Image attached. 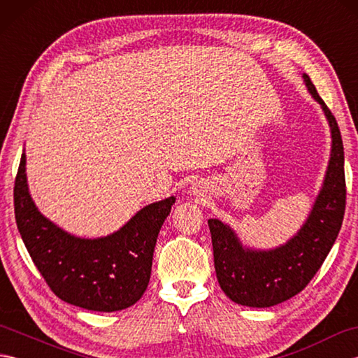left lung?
<instances>
[{
    "instance_id": "obj_1",
    "label": "left lung",
    "mask_w": 358,
    "mask_h": 358,
    "mask_svg": "<svg viewBox=\"0 0 358 358\" xmlns=\"http://www.w3.org/2000/svg\"><path fill=\"white\" fill-rule=\"evenodd\" d=\"M303 81L322 106L332 140L323 185L305 223L283 245L255 249L243 245L237 232L222 220H208L220 287L241 306L271 308L301 292L328 257L343 223L346 183L341 134L306 73H303Z\"/></svg>"
}]
</instances>
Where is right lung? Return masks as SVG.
I'll return each instance as SVG.
<instances>
[{
    "label": "right lung",
    "mask_w": 358,
    "mask_h": 358,
    "mask_svg": "<svg viewBox=\"0 0 358 358\" xmlns=\"http://www.w3.org/2000/svg\"><path fill=\"white\" fill-rule=\"evenodd\" d=\"M175 200L169 196L148 204L106 237L83 238L38 210L29 192L24 152L13 187L20 235L45 283L63 301L98 313H115L141 299L159 229Z\"/></svg>",
    "instance_id": "obj_1"
}]
</instances>
